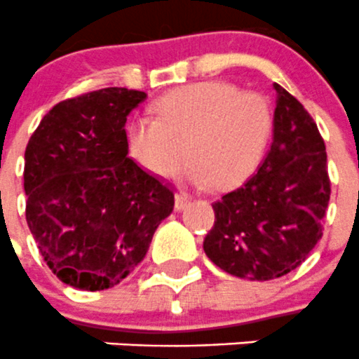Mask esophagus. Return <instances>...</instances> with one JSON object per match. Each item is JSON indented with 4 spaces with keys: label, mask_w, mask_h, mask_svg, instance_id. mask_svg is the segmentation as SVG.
<instances>
[{
    "label": "esophagus",
    "mask_w": 359,
    "mask_h": 359,
    "mask_svg": "<svg viewBox=\"0 0 359 359\" xmlns=\"http://www.w3.org/2000/svg\"><path fill=\"white\" fill-rule=\"evenodd\" d=\"M191 198L187 196L186 193H177L175 194V208L177 210H184V208L187 207V203H189Z\"/></svg>",
    "instance_id": "1"
}]
</instances>
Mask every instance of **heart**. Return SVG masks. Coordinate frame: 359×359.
<instances>
[{
  "instance_id": "1",
  "label": "heart",
  "mask_w": 359,
  "mask_h": 359,
  "mask_svg": "<svg viewBox=\"0 0 359 359\" xmlns=\"http://www.w3.org/2000/svg\"><path fill=\"white\" fill-rule=\"evenodd\" d=\"M154 109L158 117L138 116L128 126L131 158L151 175L172 177L187 152L194 163L189 179L215 189L240 186L259 165L272 133L266 100L222 80L173 89Z\"/></svg>"
}]
</instances>
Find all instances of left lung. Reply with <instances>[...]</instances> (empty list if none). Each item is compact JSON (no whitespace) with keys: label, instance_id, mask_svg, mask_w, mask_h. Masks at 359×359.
<instances>
[{"label":"left lung","instance_id":"obj_1","mask_svg":"<svg viewBox=\"0 0 359 359\" xmlns=\"http://www.w3.org/2000/svg\"><path fill=\"white\" fill-rule=\"evenodd\" d=\"M273 142L257 172L212 203L203 240L208 259L249 280H270L300 266L323 236L332 182L318 124L276 83Z\"/></svg>","mask_w":359,"mask_h":359}]
</instances>
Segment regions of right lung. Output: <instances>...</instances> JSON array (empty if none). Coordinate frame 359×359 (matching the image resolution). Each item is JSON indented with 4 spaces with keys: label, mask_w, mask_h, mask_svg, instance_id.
Instances as JSON below:
<instances>
[{
    "label": "right lung",
    "mask_w": 359,
    "mask_h": 359,
    "mask_svg": "<svg viewBox=\"0 0 359 359\" xmlns=\"http://www.w3.org/2000/svg\"><path fill=\"white\" fill-rule=\"evenodd\" d=\"M147 98L107 87L57 103L24 154L26 221L65 284L102 291L126 279L175 205L170 184L128 158L126 121Z\"/></svg>",
    "instance_id": "obj_1"
}]
</instances>
